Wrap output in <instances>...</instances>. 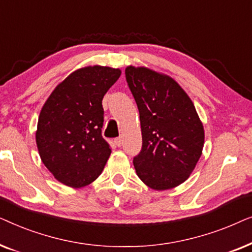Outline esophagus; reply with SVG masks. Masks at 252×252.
Segmentation results:
<instances>
[{
  "label": "esophagus",
  "instance_id": "esophagus-1",
  "mask_svg": "<svg viewBox=\"0 0 252 252\" xmlns=\"http://www.w3.org/2000/svg\"><path fill=\"white\" fill-rule=\"evenodd\" d=\"M115 143H116L118 147L122 146V144H123V139H122V137L119 136V137H117V139H115Z\"/></svg>",
  "mask_w": 252,
  "mask_h": 252
}]
</instances>
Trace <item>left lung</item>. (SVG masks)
I'll use <instances>...</instances> for the list:
<instances>
[{"mask_svg": "<svg viewBox=\"0 0 252 252\" xmlns=\"http://www.w3.org/2000/svg\"><path fill=\"white\" fill-rule=\"evenodd\" d=\"M125 73L142 133V149L133 160L137 177L155 190L177 187L192 173L204 147L194 103L170 75L133 65Z\"/></svg>", "mask_w": 252, "mask_h": 252, "instance_id": "obj_1", "label": "left lung"}]
</instances>
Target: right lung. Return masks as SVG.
I'll use <instances>...</instances> for the list:
<instances>
[{"mask_svg":"<svg viewBox=\"0 0 252 252\" xmlns=\"http://www.w3.org/2000/svg\"><path fill=\"white\" fill-rule=\"evenodd\" d=\"M122 70L78 68L60 82L41 109L35 132L41 160L61 184L85 187L98 178L111 149L102 137V99Z\"/></svg>","mask_w":252,"mask_h":252,"instance_id":"obj_1","label":"right lung"}]
</instances>
